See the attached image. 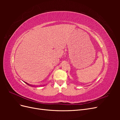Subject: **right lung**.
Returning a JSON list of instances; mask_svg holds the SVG:
<instances>
[{"label": "right lung", "mask_w": 120, "mask_h": 120, "mask_svg": "<svg viewBox=\"0 0 120 120\" xmlns=\"http://www.w3.org/2000/svg\"><path fill=\"white\" fill-rule=\"evenodd\" d=\"M25 83H26V84H27V85H28V86H31V85H30V84H29V83H27V82H25Z\"/></svg>", "instance_id": "obj_1"}]
</instances>
